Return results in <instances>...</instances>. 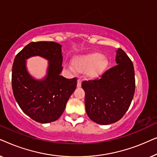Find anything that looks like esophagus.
Returning a JSON list of instances; mask_svg holds the SVG:
<instances>
[{
	"mask_svg": "<svg viewBox=\"0 0 157 157\" xmlns=\"http://www.w3.org/2000/svg\"><path fill=\"white\" fill-rule=\"evenodd\" d=\"M81 86V79L78 78V81H77V87L80 88Z\"/></svg>",
	"mask_w": 157,
	"mask_h": 157,
	"instance_id": "1",
	"label": "esophagus"
}]
</instances>
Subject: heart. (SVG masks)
Returning <instances> with one entry per match:
<instances>
[{"label": "heart", "mask_w": 157, "mask_h": 157, "mask_svg": "<svg viewBox=\"0 0 157 157\" xmlns=\"http://www.w3.org/2000/svg\"><path fill=\"white\" fill-rule=\"evenodd\" d=\"M72 66L68 68L71 71L86 72V76L89 79L99 78L106 71L109 66L107 57L99 52H91L75 56L72 59Z\"/></svg>", "instance_id": "heart-1"}]
</instances>
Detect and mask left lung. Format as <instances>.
Segmentation results:
<instances>
[{
	"label": "left lung",
	"mask_w": 157,
	"mask_h": 157,
	"mask_svg": "<svg viewBox=\"0 0 157 157\" xmlns=\"http://www.w3.org/2000/svg\"><path fill=\"white\" fill-rule=\"evenodd\" d=\"M118 65L106 71L98 80L83 81L85 107L91 121L108 125L121 119L129 108L135 91L134 68L126 53L119 48Z\"/></svg>",
	"instance_id": "left-lung-1"
}]
</instances>
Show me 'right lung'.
<instances>
[{"label":"right lung","mask_w":157,"mask_h":157,"mask_svg":"<svg viewBox=\"0 0 157 157\" xmlns=\"http://www.w3.org/2000/svg\"><path fill=\"white\" fill-rule=\"evenodd\" d=\"M61 45L56 42H31L16 55L12 68V88L17 103L27 116L41 124L55 121L65 110L76 88L75 78L61 76ZM39 56L48 61L47 74L34 78L27 71V60Z\"/></svg>","instance_id":"right-lung-1"}]
</instances>
